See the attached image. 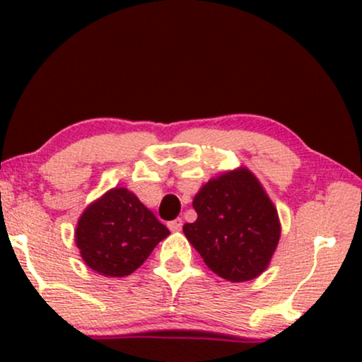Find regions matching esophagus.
<instances>
[{
    "instance_id": "esophagus-1",
    "label": "esophagus",
    "mask_w": 362,
    "mask_h": 362,
    "mask_svg": "<svg viewBox=\"0 0 362 362\" xmlns=\"http://www.w3.org/2000/svg\"><path fill=\"white\" fill-rule=\"evenodd\" d=\"M182 224H184V221H182L180 218L173 219V221H170V223H168L170 231H178V230H180V228H182Z\"/></svg>"
}]
</instances>
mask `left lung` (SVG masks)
I'll return each instance as SVG.
<instances>
[{"mask_svg": "<svg viewBox=\"0 0 362 362\" xmlns=\"http://www.w3.org/2000/svg\"><path fill=\"white\" fill-rule=\"evenodd\" d=\"M194 223L184 224L190 245L223 279L252 281L271 264L281 238L276 206L248 168L211 178L195 194Z\"/></svg>", "mask_w": 362, "mask_h": 362, "instance_id": "8db88e82", "label": "left lung"}]
</instances>
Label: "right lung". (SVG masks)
<instances>
[{
    "label": "right lung",
    "mask_w": 362,
    "mask_h": 362,
    "mask_svg": "<svg viewBox=\"0 0 362 362\" xmlns=\"http://www.w3.org/2000/svg\"><path fill=\"white\" fill-rule=\"evenodd\" d=\"M168 228L126 187H114L83 211L74 231L81 259L95 272L124 277L148 259Z\"/></svg>",
    "instance_id": "right-lung-1"
}]
</instances>
